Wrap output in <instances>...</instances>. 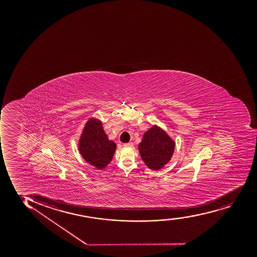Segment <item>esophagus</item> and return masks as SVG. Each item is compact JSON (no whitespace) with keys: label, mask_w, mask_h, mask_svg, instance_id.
Instances as JSON below:
<instances>
[{"label":"esophagus","mask_w":257,"mask_h":257,"mask_svg":"<svg viewBox=\"0 0 257 257\" xmlns=\"http://www.w3.org/2000/svg\"><path fill=\"white\" fill-rule=\"evenodd\" d=\"M123 146L124 147H127V148H132V147H134V143L133 142H128V143H125Z\"/></svg>","instance_id":"esophagus-1"}]
</instances>
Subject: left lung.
Here are the masks:
<instances>
[{"instance_id":"left-lung-1","label":"left lung","mask_w":257,"mask_h":257,"mask_svg":"<svg viewBox=\"0 0 257 257\" xmlns=\"http://www.w3.org/2000/svg\"><path fill=\"white\" fill-rule=\"evenodd\" d=\"M176 142L161 127L154 125L145 132L138 146L142 160L148 168L159 171L167 165L174 154Z\"/></svg>"}]
</instances>
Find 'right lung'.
<instances>
[{"label": "right lung", "instance_id": "right-lung-1", "mask_svg": "<svg viewBox=\"0 0 257 257\" xmlns=\"http://www.w3.org/2000/svg\"><path fill=\"white\" fill-rule=\"evenodd\" d=\"M78 148L80 155L86 162L97 170H102L112 160L116 145L108 138L102 121L92 117L85 124Z\"/></svg>", "mask_w": 257, "mask_h": 257}]
</instances>
